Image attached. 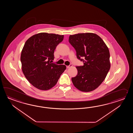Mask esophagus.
I'll use <instances>...</instances> for the list:
<instances>
[{"instance_id":"esophagus-1","label":"esophagus","mask_w":133,"mask_h":133,"mask_svg":"<svg viewBox=\"0 0 133 133\" xmlns=\"http://www.w3.org/2000/svg\"><path fill=\"white\" fill-rule=\"evenodd\" d=\"M72 66L73 65H72V64H70L69 65H68V66H66V68H71V67H72Z\"/></svg>"}]
</instances>
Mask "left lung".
Segmentation results:
<instances>
[{
	"instance_id": "1",
	"label": "left lung",
	"mask_w": 133,
	"mask_h": 133,
	"mask_svg": "<svg viewBox=\"0 0 133 133\" xmlns=\"http://www.w3.org/2000/svg\"><path fill=\"white\" fill-rule=\"evenodd\" d=\"M69 42L75 49L77 58L84 63L83 66H76L77 75L71 79L73 85L82 92L94 90L105 80L110 68L107 45L92 33L70 35Z\"/></svg>"
}]
</instances>
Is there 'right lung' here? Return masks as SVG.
I'll return each instance as SVG.
<instances>
[{
	"label": "right lung",
	"instance_id": "right-lung-1",
	"mask_svg": "<svg viewBox=\"0 0 133 133\" xmlns=\"http://www.w3.org/2000/svg\"><path fill=\"white\" fill-rule=\"evenodd\" d=\"M63 38L64 35L40 33L25 42L20 57L22 70L34 87L41 90L51 89L65 70V65L51 62L54 51Z\"/></svg>",
	"mask_w": 133,
	"mask_h": 133
}]
</instances>
